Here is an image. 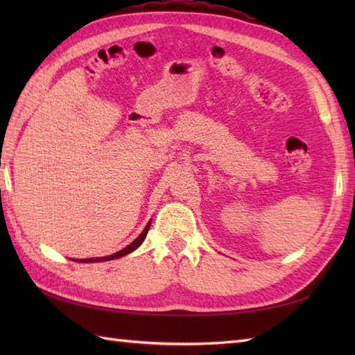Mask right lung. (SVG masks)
Instances as JSON below:
<instances>
[{
  "label": "right lung",
  "mask_w": 355,
  "mask_h": 355,
  "mask_svg": "<svg viewBox=\"0 0 355 355\" xmlns=\"http://www.w3.org/2000/svg\"><path fill=\"white\" fill-rule=\"evenodd\" d=\"M149 225H150V221L146 224V227L143 229V232L140 233V235L135 238L132 243L130 245H126L125 248H122V250L114 253V254H108V256H102V258H88V259H76V262H103V261H112V259H117V258H122V256L134 252L135 248H139L141 245L143 241H145L146 235H148V230H149Z\"/></svg>",
  "instance_id": "right-lung-1"
}]
</instances>
